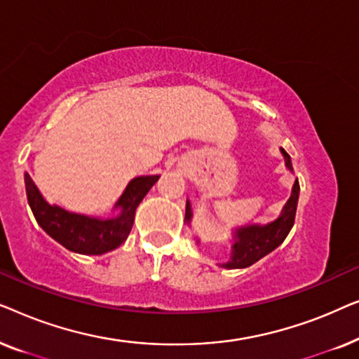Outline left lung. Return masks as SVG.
I'll return each instance as SVG.
<instances>
[{
    "mask_svg": "<svg viewBox=\"0 0 359 359\" xmlns=\"http://www.w3.org/2000/svg\"><path fill=\"white\" fill-rule=\"evenodd\" d=\"M281 154L284 156V163L286 168L292 173V163L291 156L287 151L281 149ZM299 181L296 178L291 191V198L284 204V208L279 214L278 219L271 220L268 224H248L242 225L232 230L233 243H232V253H230V259L225 263H219V266L229 268V269H238V268H248L258 259L266 257L273 250H276L279 245L284 242L287 233L291 232L294 219H296V209L299 201ZM191 220H193V209H191V201H186V215L184 222L191 227ZM199 243V238H196Z\"/></svg>",
    "mask_w": 359,
    "mask_h": 359,
    "instance_id": "8db88e82",
    "label": "left lung"
}]
</instances>
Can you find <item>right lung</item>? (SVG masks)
<instances>
[{
  "label": "right lung",
  "instance_id": "add662e5",
  "mask_svg": "<svg viewBox=\"0 0 359 359\" xmlns=\"http://www.w3.org/2000/svg\"><path fill=\"white\" fill-rule=\"evenodd\" d=\"M158 178L160 175H150L130 180L114 204L116 214L102 219L48 204L29 173H24L27 203L37 224L55 242L80 255H102L124 243L134 225L135 209Z\"/></svg>",
  "mask_w": 359,
  "mask_h": 359
}]
</instances>
